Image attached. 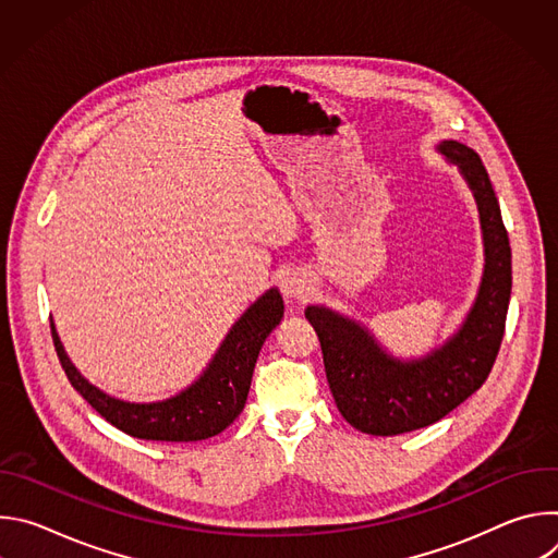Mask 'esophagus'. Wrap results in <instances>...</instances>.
<instances>
[{"label": "esophagus", "instance_id": "obj_1", "mask_svg": "<svg viewBox=\"0 0 558 558\" xmlns=\"http://www.w3.org/2000/svg\"><path fill=\"white\" fill-rule=\"evenodd\" d=\"M280 289L289 300H304L311 293V280H306V276L300 271H291L282 278Z\"/></svg>", "mask_w": 558, "mask_h": 558}]
</instances>
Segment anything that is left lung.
I'll use <instances>...</instances> for the list:
<instances>
[{"label":"left lung","instance_id":"left-lung-1","mask_svg":"<svg viewBox=\"0 0 558 558\" xmlns=\"http://www.w3.org/2000/svg\"><path fill=\"white\" fill-rule=\"evenodd\" d=\"M465 181L480 211L484 271L461 325L424 355L390 353L373 331L327 304H308L320 338L329 388L342 417L357 430L392 437L446 417L486 381L501 347L512 291V254L499 201L480 154L444 138L435 147Z\"/></svg>","mask_w":558,"mask_h":558}]
</instances>
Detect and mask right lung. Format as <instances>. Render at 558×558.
Instances as JSON below:
<instances>
[{"label": "right lung", "instance_id": "obj_1", "mask_svg": "<svg viewBox=\"0 0 558 558\" xmlns=\"http://www.w3.org/2000/svg\"><path fill=\"white\" fill-rule=\"evenodd\" d=\"M282 315V295L271 287L231 325L203 373L179 392L156 402H128L95 386L72 364L54 323L50 329L70 384L114 428L136 439L201 441L222 433L243 413L258 353Z\"/></svg>", "mask_w": 558, "mask_h": 558}]
</instances>
